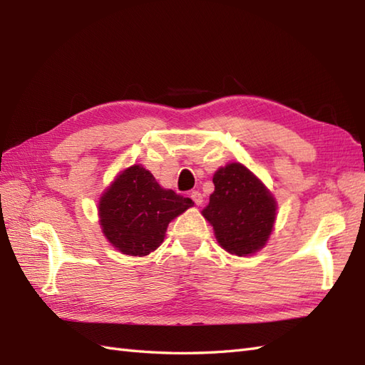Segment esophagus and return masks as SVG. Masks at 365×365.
Listing matches in <instances>:
<instances>
[{"label": "esophagus", "instance_id": "34e87169", "mask_svg": "<svg viewBox=\"0 0 365 365\" xmlns=\"http://www.w3.org/2000/svg\"><path fill=\"white\" fill-rule=\"evenodd\" d=\"M190 197H191L192 200H195L196 205H200V204H202V200H204L202 195H200L199 191H191V192H190Z\"/></svg>", "mask_w": 365, "mask_h": 365}]
</instances>
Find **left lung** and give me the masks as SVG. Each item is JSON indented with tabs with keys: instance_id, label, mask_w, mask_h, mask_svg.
<instances>
[{
	"instance_id": "1",
	"label": "left lung",
	"mask_w": 365,
	"mask_h": 365,
	"mask_svg": "<svg viewBox=\"0 0 365 365\" xmlns=\"http://www.w3.org/2000/svg\"><path fill=\"white\" fill-rule=\"evenodd\" d=\"M215 191L202 215L218 243L230 254L250 255L265 246L273 230L276 202L267 188L240 163L213 175Z\"/></svg>"
}]
</instances>
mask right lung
<instances>
[{
  "label": "right lung",
  "mask_w": 365,
  "mask_h": 365,
  "mask_svg": "<svg viewBox=\"0 0 365 365\" xmlns=\"http://www.w3.org/2000/svg\"><path fill=\"white\" fill-rule=\"evenodd\" d=\"M190 197L165 190L143 166L123 170L100 199V224L110 243L127 255H147L163 243L168 224L192 207Z\"/></svg>",
  "instance_id": "add662e5"
}]
</instances>
